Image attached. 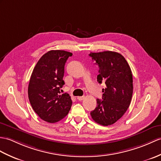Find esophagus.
<instances>
[{
  "instance_id": "obj_1",
  "label": "esophagus",
  "mask_w": 161,
  "mask_h": 161,
  "mask_svg": "<svg viewBox=\"0 0 161 161\" xmlns=\"http://www.w3.org/2000/svg\"><path fill=\"white\" fill-rule=\"evenodd\" d=\"M84 96H80V97H77V99L79 101H82L83 99H84Z\"/></svg>"
}]
</instances>
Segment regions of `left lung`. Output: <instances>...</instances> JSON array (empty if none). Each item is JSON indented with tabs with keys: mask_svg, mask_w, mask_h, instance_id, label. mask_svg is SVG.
<instances>
[{
	"mask_svg": "<svg viewBox=\"0 0 161 161\" xmlns=\"http://www.w3.org/2000/svg\"><path fill=\"white\" fill-rule=\"evenodd\" d=\"M99 66L97 81L105 83L102 100L97 99V107L91 112L92 119L104 126L117 121L125 114L133 92L132 74L123 56L107 51L89 54Z\"/></svg>",
	"mask_w": 161,
	"mask_h": 161,
	"instance_id": "obj_1",
	"label": "left lung"
}]
</instances>
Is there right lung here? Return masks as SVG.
<instances>
[{
  "instance_id": "right-lung-1",
  "label": "right lung",
  "mask_w": 161,
  "mask_h": 161,
  "mask_svg": "<svg viewBox=\"0 0 161 161\" xmlns=\"http://www.w3.org/2000/svg\"><path fill=\"white\" fill-rule=\"evenodd\" d=\"M73 53L51 50L44 54L33 69L28 87V97L35 113L42 120L55 123L68 114L72 106L70 96L60 95L64 84V65Z\"/></svg>"
}]
</instances>
